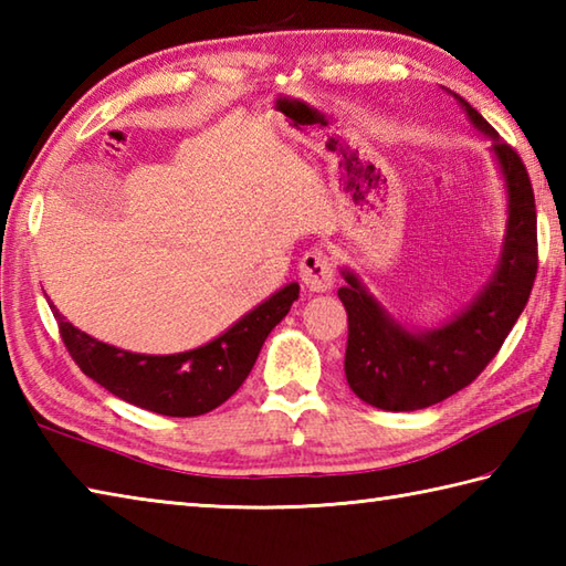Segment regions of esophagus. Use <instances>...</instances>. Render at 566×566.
<instances>
[{"instance_id": "obj_1", "label": "esophagus", "mask_w": 566, "mask_h": 566, "mask_svg": "<svg viewBox=\"0 0 566 566\" xmlns=\"http://www.w3.org/2000/svg\"><path fill=\"white\" fill-rule=\"evenodd\" d=\"M298 274L308 292H328L336 282V262L326 250H308L298 262Z\"/></svg>"}]
</instances>
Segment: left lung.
<instances>
[{
    "mask_svg": "<svg viewBox=\"0 0 566 566\" xmlns=\"http://www.w3.org/2000/svg\"><path fill=\"white\" fill-rule=\"evenodd\" d=\"M471 125L491 137V151L501 166L507 191V226L503 250L491 282L444 326L409 331L380 306L350 270L338 298L348 314L346 380L363 402L387 412H412L447 400L483 373L533 292L537 274V210L533 184L517 151L473 109Z\"/></svg>",
    "mask_w": 566,
    "mask_h": 566,
    "instance_id": "left-lung-1",
    "label": "left lung"
}]
</instances>
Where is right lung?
Wrapping results in <instances>:
<instances>
[{"label":"right lung","mask_w":566,"mask_h":566,"mask_svg":"<svg viewBox=\"0 0 566 566\" xmlns=\"http://www.w3.org/2000/svg\"><path fill=\"white\" fill-rule=\"evenodd\" d=\"M298 298L292 282L254 306L201 348L174 356H144L109 346L75 328L53 304L61 338L87 378L119 400L164 417H198L223 405L245 382L270 331L290 314Z\"/></svg>","instance_id":"add662e5"}]
</instances>
